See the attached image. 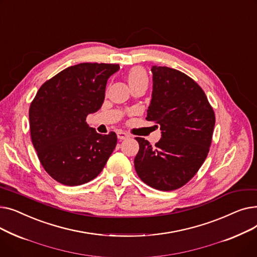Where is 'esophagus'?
Wrapping results in <instances>:
<instances>
[{"label": "esophagus", "mask_w": 257, "mask_h": 257, "mask_svg": "<svg viewBox=\"0 0 257 257\" xmlns=\"http://www.w3.org/2000/svg\"><path fill=\"white\" fill-rule=\"evenodd\" d=\"M116 134H117L118 140H126L129 138V134L126 132H123V131H118Z\"/></svg>", "instance_id": "obj_1"}]
</instances>
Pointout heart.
<instances>
[{"mask_svg": "<svg viewBox=\"0 0 257 257\" xmlns=\"http://www.w3.org/2000/svg\"><path fill=\"white\" fill-rule=\"evenodd\" d=\"M127 81L130 87L148 84V76L142 66H133L127 73Z\"/></svg>", "mask_w": 257, "mask_h": 257, "instance_id": "obj_1", "label": "heart"}]
</instances>
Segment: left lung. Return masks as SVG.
Returning <instances> with one entry per match:
<instances>
[{
    "label": "left lung",
    "instance_id": "left-lung-1",
    "mask_svg": "<svg viewBox=\"0 0 257 257\" xmlns=\"http://www.w3.org/2000/svg\"><path fill=\"white\" fill-rule=\"evenodd\" d=\"M152 99L147 120L156 123L161 139L155 146L137 138L134 158L139 177L159 191H174L190 181L209 152L215 116L206 94L187 75L152 66ZM155 125V126H157Z\"/></svg>",
    "mask_w": 257,
    "mask_h": 257
}]
</instances>
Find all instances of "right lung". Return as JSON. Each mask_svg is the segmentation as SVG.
Returning a JSON list of instances; mask_svg holds the SVG:
<instances>
[{
	"instance_id": "1",
	"label": "right lung",
	"mask_w": 257,
	"mask_h": 257,
	"mask_svg": "<svg viewBox=\"0 0 257 257\" xmlns=\"http://www.w3.org/2000/svg\"><path fill=\"white\" fill-rule=\"evenodd\" d=\"M118 69L97 62L70 66L40 86L32 101V144L40 164L59 183L75 186L94 179L113 152L116 134H99L86 116L100 109L107 80Z\"/></svg>"
}]
</instances>
